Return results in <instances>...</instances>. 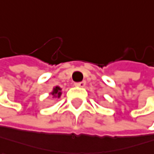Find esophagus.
<instances>
[{"label":"esophagus","instance_id":"34e87169","mask_svg":"<svg viewBox=\"0 0 154 154\" xmlns=\"http://www.w3.org/2000/svg\"><path fill=\"white\" fill-rule=\"evenodd\" d=\"M75 86L79 87V88H84L86 86V82L85 81H81V82H79V83H75Z\"/></svg>","mask_w":154,"mask_h":154}]
</instances>
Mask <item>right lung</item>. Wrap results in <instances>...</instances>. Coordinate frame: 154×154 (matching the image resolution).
I'll return each mask as SVG.
<instances>
[{
  "mask_svg": "<svg viewBox=\"0 0 154 154\" xmlns=\"http://www.w3.org/2000/svg\"><path fill=\"white\" fill-rule=\"evenodd\" d=\"M62 93H63L62 92V88L59 86H56V87H54V88H52V91L50 94L52 96V98H60Z\"/></svg>",
  "mask_w": 154,
  "mask_h": 154,
  "instance_id": "obj_1",
  "label": "right lung"
}]
</instances>
